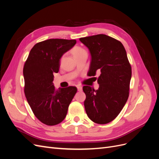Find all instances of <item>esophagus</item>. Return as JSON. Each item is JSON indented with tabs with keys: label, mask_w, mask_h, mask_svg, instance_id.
<instances>
[{
	"label": "esophagus",
	"mask_w": 159,
	"mask_h": 159,
	"mask_svg": "<svg viewBox=\"0 0 159 159\" xmlns=\"http://www.w3.org/2000/svg\"><path fill=\"white\" fill-rule=\"evenodd\" d=\"M77 88H78V91H81V90H82V86L78 85V86H77Z\"/></svg>",
	"instance_id": "34e87169"
}]
</instances>
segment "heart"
<instances>
[{
    "instance_id": "heart-1",
    "label": "heart",
    "mask_w": 159,
    "mask_h": 159,
    "mask_svg": "<svg viewBox=\"0 0 159 159\" xmlns=\"http://www.w3.org/2000/svg\"><path fill=\"white\" fill-rule=\"evenodd\" d=\"M83 51H84V50L83 48H80V47L77 46V47H75L73 49V50H72V54H73V56H74L77 54H80V53H81V52H83Z\"/></svg>"
}]
</instances>
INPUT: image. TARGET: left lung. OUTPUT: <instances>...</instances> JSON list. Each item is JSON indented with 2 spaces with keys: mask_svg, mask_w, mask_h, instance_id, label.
Instances as JSON below:
<instances>
[{
  "mask_svg": "<svg viewBox=\"0 0 159 159\" xmlns=\"http://www.w3.org/2000/svg\"><path fill=\"white\" fill-rule=\"evenodd\" d=\"M91 56L89 76L97 72L99 88L85 85L84 106L88 117L95 123L107 124L117 117L129 95L131 66L122 43L105 34L81 38Z\"/></svg>",
  "mask_w": 159,
  "mask_h": 159,
  "instance_id": "1",
  "label": "left lung"
}]
</instances>
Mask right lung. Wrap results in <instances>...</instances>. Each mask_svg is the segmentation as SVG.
I'll return each mask as SVG.
<instances>
[{"label": "right lung", "mask_w": 159, "mask_h": 159, "mask_svg": "<svg viewBox=\"0 0 159 159\" xmlns=\"http://www.w3.org/2000/svg\"><path fill=\"white\" fill-rule=\"evenodd\" d=\"M75 40L49 39L36 44L23 68L25 93L36 118L47 125H56L65 119L77 88L56 89L54 73L60 67V58L75 44Z\"/></svg>", "instance_id": "add662e5"}]
</instances>
